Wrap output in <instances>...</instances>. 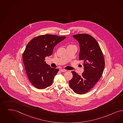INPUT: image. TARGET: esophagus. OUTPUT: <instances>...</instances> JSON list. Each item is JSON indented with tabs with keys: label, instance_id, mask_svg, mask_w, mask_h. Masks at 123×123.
<instances>
[{
	"label": "esophagus",
	"instance_id": "obj_1",
	"mask_svg": "<svg viewBox=\"0 0 123 123\" xmlns=\"http://www.w3.org/2000/svg\"><path fill=\"white\" fill-rule=\"evenodd\" d=\"M60 71H61L62 72H65L67 71L66 70L63 69H60Z\"/></svg>",
	"mask_w": 123,
	"mask_h": 123
}]
</instances>
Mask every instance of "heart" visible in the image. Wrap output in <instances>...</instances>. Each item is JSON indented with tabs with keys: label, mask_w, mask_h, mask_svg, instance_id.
I'll list each match as a JSON object with an SVG mask.
<instances>
[{
	"label": "heart",
	"mask_w": 123,
	"mask_h": 123,
	"mask_svg": "<svg viewBox=\"0 0 123 123\" xmlns=\"http://www.w3.org/2000/svg\"><path fill=\"white\" fill-rule=\"evenodd\" d=\"M74 46V45H69L68 46Z\"/></svg>",
	"instance_id": "b5f03b06"
}]
</instances>
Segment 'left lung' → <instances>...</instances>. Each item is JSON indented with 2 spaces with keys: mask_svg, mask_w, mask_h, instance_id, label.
<instances>
[{
  "mask_svg": "<svg viewBox=\"0 0 123 123\" xmlns=\"http://www.w3.org/2000/svg\"><path fill=\"white\" fill-rule=\"evenodd\" d=\"M80 44L79 60L83 62L84 72L79 75L75 71L69 80V86L75 93L84 94L91 90L100 79L105 60L100 47L94 37L88 34L73 35Z\"/></svg>",
  "mask_w": 123,
  "mask_h": 123,
  "instance_id": "1",
  "label": "left lung"
}]
</instances>
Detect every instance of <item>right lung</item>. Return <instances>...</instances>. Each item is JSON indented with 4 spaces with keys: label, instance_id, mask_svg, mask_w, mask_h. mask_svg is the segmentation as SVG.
<instances>
[{
    "label": "right lung",
    "instance_id": "right-lung-1",
    "mask_svg": "<svg viewBox=\"0 0 123 123\" xmlns=\"http://www.w3.org/2000/svg\"><path fill=\"white\" fill-rule=\"evenodd\" d=\"M65 38L46 34L34 37L27 44L23 61L28 79L35 88L44 89L52 85L59 69L46 64L45 58L50 56L55 46Z\"/></svg>",
    "mask_w": 123,
    "mask_h": 123
}]
</instances>
